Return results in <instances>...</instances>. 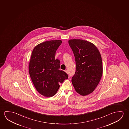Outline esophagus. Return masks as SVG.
I'll use <instances>...</instances> for the list:
<instances>
[{
  "label": "esophagus",
  "instance_id": "obj_1",
  "mask_svg": "<svg viewBox=\"0 0 129 129\" xmlns=\"http://www.w3.org/2000/svg\"><path fill=\"white\" fill-rule=\"evenodd\" d=\"M65 72H66V73H67V74H68V71L67 70H66V71H65Z\"/></svg>",
  "mask_w": 129,
  "mask_h": 129
}]
</instances>
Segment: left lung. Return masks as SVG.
I'll use <instances>...</instances> for the list:
<instances>
[{"instance_id":"1","label":"left lung","mask_w":129,"mask_h":129,"mask_svg":"<svg viewBox=\"0 0 129 129\" xmlns=\"http://www.w3.org/2000/svg\"><path fill=\"white\" fill-rule=\"evenodd\" d=\"M69 43L73 51L76 70L72 82L77 92L85 96L93 92L103 74L100 52L93 43L82 39H70Z\"/></svg>"}]
</instances>
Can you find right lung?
Returning <instances> with one entry per match:
<instances>
[{"mask_svg": "<svg viewBox=\"0 0 129 129\" xmlns=\"http://www.w3.org/2000/svg\"><path fill=\"white\" fill-rule=\"evenodd\" d=\"M61 43L60 40L46 41L37 45L32 52L29 74L36 89L45 97L55 95L59 83L68 78L67 74L59 70L60 61L55 57Z\"/></svg>", "mask_w": 129, "mask_h": 129, "instance_id": "right-lung-1", "label": "right lung"}]
</instances>
